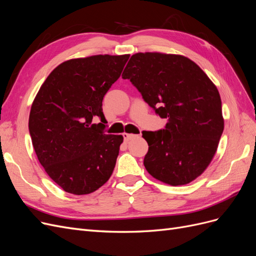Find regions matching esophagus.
Here are the masks:
<instances>
[{"instance_id": "esophagus-1", "label": "esophagus", "mask_w": 256, "mask_h": 256, "mask_svg": "<svg viewBox=\"0 0 256 256\" xmlns=\"http://www.w3.org/2000/svg\"><path fill=\"white\" fill-rule=\"evenodd\" d=\"M122 136H124V140H125L126 142L131 140V138H134L136 136H136V134H122Z\"/></svg>"}]
</instances>
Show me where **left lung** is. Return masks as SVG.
<instances>
[{
    "label": "left lung",
    "instance_id": "8db88e82",
    "mask_svg": "<svg viewBox=\"0 0 256 256\" xmlns=\"http://www.w3.org/2000/svg\"><path fill=\"white\" fill-rule=\"evenodd\" d=\"M122 76L168 120L164 130L143 131L147 172L171 186L194 180L210 164L224 129L218 88L198 65L180 54L136 53Z\"/></svg>",
    "mask_w": 256,
    "mask_h": 256
}]
</instances>
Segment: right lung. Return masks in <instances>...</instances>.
I'll return each mask as SVG.
<instances>
[{
	"instance_id": "right-lung-1",
	"label": "right lung",
	"mask_w": 256,
	"mask_h": 256,
	"mask_svg": "<svg viewBox=\"0 0 256 256\" xmlns=\"http://www.w3.org/2000/svg\"><path fill=\"white\" fill-rule=\"evenodd\" d=\"M129 54L72 58L56 67L30 106L28 129L36 156L64 191L88 194L111 177L122 136L106 134L102 99ZM99 117L102 122L92 124Z\"/></svg>"
}]
</instances>
